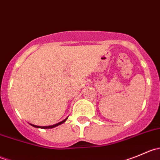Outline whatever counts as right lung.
<instances>
[{
	"instance_id": "obj_1",
	"label": "right lung",
	"mask_w": 160,
	"mask_h": 160,
	"mask_svg": "<svg viewBox=\"0 0 160 160\" xmlns=\"http://www.w3.org/2000/svg\"><path fill=\"white\" fill-rule=\"evenodd\" d=\"M67 118H66V119H64V120H63V121H62V122H59V123L56 124V125H49V126H38V125H32V124H30V125H32V126L35 127V128H55V127L58 126V125H61V124L64 123V122H65L67 120Z\"/></svg>"
}]
</instances>
